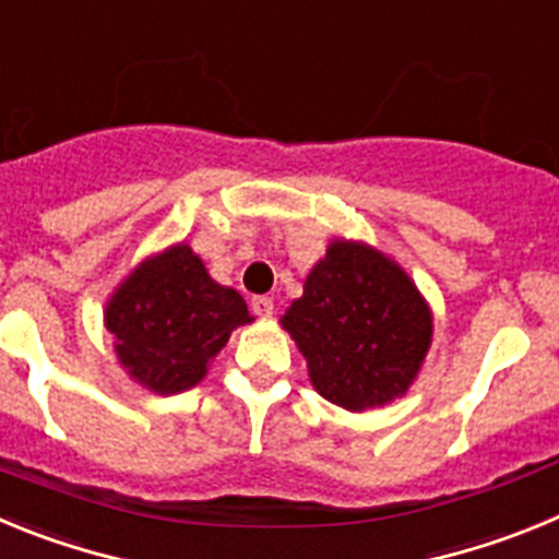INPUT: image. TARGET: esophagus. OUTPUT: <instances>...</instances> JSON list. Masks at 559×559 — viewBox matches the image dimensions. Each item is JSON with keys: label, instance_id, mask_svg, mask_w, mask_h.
I'll use <instances>...</instances> for the list:
<instances>
[{"label": "esophagus", "instance_id": "esophagus-1", "mask_svg": "<svg viewBox=\"0 0 559 559\" xmlns=\"http://www.w3.org/2000/svg\"><path fill=\"white\" fill-rule=\"evenodd\" d=\"M250 306H253V311L259 317H273L275 306H273V298H267V295H259V298H253V304Z\"/></svg>", "mask_w": 559, "mask_h": 559}]
</instances>
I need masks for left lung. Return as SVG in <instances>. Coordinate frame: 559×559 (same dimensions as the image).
Segmentation results:
<instances>
[{
  "label": "left lung",
  "instance_id": "8db88e82",
  "mask_svg": "<svg viewBox=\"0 0 559 559\" xmlns=\"http://www.w3.org/2000/svg\"><path fill=\"white\" fill-rule=\"evenodd\" d=\"M281 323L314 390L350 412L404 395L431 342V311L404 270L354 242L331 245Z\"/></svg>",
  "mask_w": 559,
  "mask_h": 559
}]
</instances>
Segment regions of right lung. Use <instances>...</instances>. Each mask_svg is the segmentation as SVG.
<instances>
[{
  "label": "right lung",
  "mask_w": 559,
  "mask_h": 559,
  "mask_svg": "<svg viewBox=\"0 0 559 559\" xmlns=\"http://www.w3.org/2000/svg\"><path fill=\"white\" fill-rule=\"evenodd\" d=\"M250 320L242 295L211 281L186 245L144 261L105 311L119 361L160 395L198 384L230 331Z\"/></svg>",
  "instance_id": "right-lung-1"
}]
</instances>
